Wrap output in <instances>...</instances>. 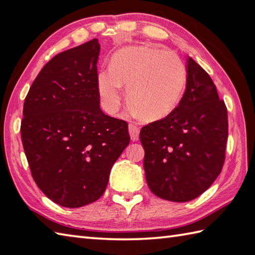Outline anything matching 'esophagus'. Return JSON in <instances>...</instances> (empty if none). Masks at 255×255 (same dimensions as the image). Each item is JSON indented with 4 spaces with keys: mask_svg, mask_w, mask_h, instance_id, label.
Masks as SVG:
<instances>
[{
    "mask_svg": "<svg viewBox=\"0 0 255 255\" xmlns=\"http://www.w3.org/2000/svg\"><path fill=\"white\" fill-rule=\"evenodd\" d=\"M128 132H129V136H131L132 141H137L139 137V128L134 123H129L128 124Z\"/></svg>",
    "mask_w": 255,
    "mask_h": 255,
    "instance_id": "1",
    "label": "esophagus"
}]
</instances>
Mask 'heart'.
Returning a JSON list of instances; mask_svg holds the SVG:
<instances>
[{
  "label": "heart",
  "instance_id": "b5f03b06",
  "mask_svg": "<svg viewBox=\"0 0 255 255\" xmlns=\"http://www.w3.org/2000/svg\"><path fill=\"white\" fill-rule=\"evenodd\" d=\"M187 70L174 51L139 46L121 49L112 57L110 70L98 76L102 107L117 112L127 87L128 105L145 120H157L174 110L183 95Z\"/></svg>",
  "mask_w": 255,
  "mask_h": 255
}]
</instances>
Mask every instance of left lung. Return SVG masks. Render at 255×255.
Returning <instances> with one entry per match:
<instances>
[{"instance_id":"8db88e82","label":"left lung","mask_w":255,"mask_h":255,"mask_svg":"<svg viewBox=\"0 0 255 255\" xmlns=\"http://www.w3.org/2000/svg\"><path fill=\"white\" fill-rule=\"evenodd\" d=\"M144 170L154 195L186 202L206 191L221 173L228 141V111L210 76L188 58L187 84L167 117L142 128Z\"/></svg>"}]
</instances>
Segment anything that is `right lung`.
<instances>
[{
  "mask_svg": "<svg viewBox=\"0 0 255 255\" xmlns=\"http://www.w3.org/2000/svg\"><path fill=\"white\" fill-rule=\"evenodd\" d=\"M99 53L95 38L56 55L24 102L20 136L30 173L50 200L67 208L100 198L129 143L128 123L99 106Z\"/></svg>",
  "mask_w": 255,
  "mask_h": 255,
  "instance_id": "right-lung-1",
  "label": "right lung"
}]
</instances>
